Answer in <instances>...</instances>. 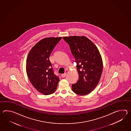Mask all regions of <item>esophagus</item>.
Returning <instances> with one entry per match:
<instances>
[{
    "label": "esophagus",
    "instance_id": "34e87169",
    "mask_svg": "<svg viewBox=\"0 0 131 131\" xmlns=\"http://www.w3.org/2000/svg\"><path fill=\"white\" fill-rule=\"evenodd\" d=\"M67 75V73H64V74H62L61 77L62 78H64Z\"/></svg>",
    "mask_w": 131,
    "mask_h": 131
}]
</instances>
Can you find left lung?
Returning a JSON list of instances; mask_svg holds the SVG:
<instances>
[{
	"label": "left lung",
	"mask_w": 131,
	"mask_h": 131,
	"mask_svg": "<svg viewBox=\"0 0 131 131\" xmlns=\"http://www.w3.org/2000/svg\"><path fill=\"white\" fill-rule=\"evenodd\" d=\"M63 38L69 45L77 63L79 78L76 83L72 84V90L80 95L89 94L97 86L102 73L103 63L100 53L86 36H66Z\"/></svg>",
	"instance_id": "left-lung-1"
}]
</instances>
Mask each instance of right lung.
<instances>
[{"mask_svg":"<svg viewBox=\"0 0 131 131\" xmlns=\"http://www.w3.org/2000/svg\"><path fill=\"white\" fill-rule=\"evenodd\" d=\"M61 38L59 37L42 39L34 46L28 54L26 61L28 77L34 88L43 95L53 94L59 83V79L54 74L49 57Z\"/></svg>","mask_w":131,"mask_h":131,"instance_id":"right-lung-1","label":"right lung"}]
</instances>
